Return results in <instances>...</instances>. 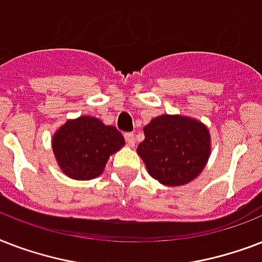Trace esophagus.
<instances>
[{"label":"esophagus","mask_w":262,"mask_h":262,"mask_svg":"<svg viewBox=\"0 0 262 262\" xmlns=\"http://www.w3.org/2000/svg\"><path fill=\"white\" fill-rule=\"evenodd\" d=\"M125 140H126L127 145H130V147H133V145H135V135H133V133H130V132L125 133Z\"/></svg>","instance_id":"1"}]
</instances>
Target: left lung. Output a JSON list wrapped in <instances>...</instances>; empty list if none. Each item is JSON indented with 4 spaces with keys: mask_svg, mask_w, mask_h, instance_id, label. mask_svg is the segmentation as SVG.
Returning a JSON list of instances; mask_svg holds the SVG:
<instances>
[{
    "mask_svg": "<svg viewBox=\"0 0 262 262\" xmlns=\"http://www.w3.org/2000/svg\"><path fill=\"white\" fill-rule=\"evenodd\" d=\"M141 156L152 178L168 186L190 182L203 171L211 152L209 132L195 119L160 115L144 127Z\"/></svg>",
    "mask_w": 262,
    "mask_h": 262,
    "instance_id": "left-lung-1",
    "label": "left lung"
}]
</instances>
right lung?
Here are the masks:
<instances>
[{
	"label": "right lung",
	"mask_w": 262,
	"mask_h": 262,
	"mask_svg": "<svg viewBox=\"0 0 262 262\" xmlns=\"http://www.w3.org/2000/svg\"><path fill=\"white\" fill-rule=\"evenodd\" d=\"M125 144L114 126L94 117L68 121L53 137V151L59 167L73 179L96 178L103 172L111 154Z\"/></svg>",
	"instance_id": "obj_1"
}]
</instances>
